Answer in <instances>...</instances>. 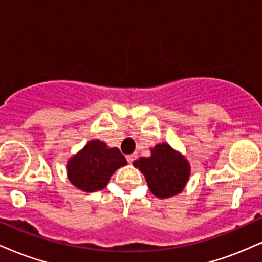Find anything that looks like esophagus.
<instances>
[{"mask_svg": "<svg viewBox=\"0 0 262 262\" xmlns=\"http://www.w3.org/2000/svg\"><path fill=\"white\" fill-rule=\"evenodd\" d=\"M135 159H137V154H130V155H127V160H128V162L129 164H132V162H133Z\"/></svg>", "mask_w": 262, "mask_h": 262, "instance_id": "1", "label": "esophagus"}]
</instances>
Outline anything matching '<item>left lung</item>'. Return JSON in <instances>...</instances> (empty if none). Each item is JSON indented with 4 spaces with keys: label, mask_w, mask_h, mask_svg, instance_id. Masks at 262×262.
<instances>
[{
    "label": "left lung",
    "mask_w": 262,
    "mask_h": 262,
    "mask_svg": "<svg viewBox=\"0 0 262 262\" xmlns=\"http://www.w3.org/2000/svg\"><path fill=\"white\" fill-rule=\"evenodd\" d=\"M149 158H140L133 166L145 176L151 193L158 198H170L181 193L191 175V165L185 155L167 143L156 144Z\"/></svg>",
    "instance_id": "obj_1"
}]
</instances>
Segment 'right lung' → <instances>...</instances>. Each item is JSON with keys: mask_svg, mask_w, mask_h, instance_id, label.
<instances>
[{"mask_svg": "<svg viewBox=\"0 0 262 262\" xmlns=\"http://www.w3.org/2000/svg\"><path fill=\"white\" fill-rule=\"evenodd\" d=\"M127 160L118 148H110L104 141L90 140L66 164V175L75 187L83 192L103 189L111 176Z\"/></svg>", "mask_w": 262, "mask_h": 262, "instance_id": "obj_1", "label": "right lung"}]
</instances>
